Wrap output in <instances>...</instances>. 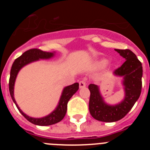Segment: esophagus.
Listing matches in <instances>:
<instances>
[{"instance_id":"1","label":"esophagus","mask_w":150,"mask_h":150,"mask_svg":"<svg viewBox=\"0 0 150 150\" xmlns=\"http://www.w3.org/2000/svg\"><path fill=\"white\" fill-rule=\"evenodd\" d=\"M86 81H81L79 82V86H80V88H81L86 87Z\"/></svg>"}]
</instances>
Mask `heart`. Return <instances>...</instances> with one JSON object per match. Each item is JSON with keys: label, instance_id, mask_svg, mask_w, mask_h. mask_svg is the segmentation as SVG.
<instances>
[{"label": "heart", "instance_id": "1", "mask_svg": "<svg viewBox=\"0 0 150 150\" xmlns=\"http://www.w3.org/2000/svg\"><path fill=\"white\" fill-rule=\"evenodd\" d=\"M106 64H107V61H106V60H102V61H101L100 63H99L100 66H104Z\"/></svg>", "mask_w": 150, "mask_h": 150}]
</instances>
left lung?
Returning <instances> with one entry per match:
<instances>
[{
	"label": "left lung",
	"instance_id": "obj_1",
	"mask_svg": "<svg viewBox=\"0 0 150 150\" xmlns=\"http://www.w3.org/2000/svg\"><path fill=\"white\" fill-rule=\"evenodd\" d=\"M126 61L120 67L115 69L114 74L123 76L125 96L121 103L115 106L104 102L99 88L90 84L89 112L92 117L102 122H115L125 117L139 98L142 86V65L137 56L129 49H115Z\"/></svg>",
	"mask_w": 150,
	"mask_h": 150
}]
</instances>
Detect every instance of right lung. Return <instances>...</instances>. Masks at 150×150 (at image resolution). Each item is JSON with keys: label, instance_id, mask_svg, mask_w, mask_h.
<instances>
[{"label": "right lung", "instance_id": "right-lung-1", "mask_svg": "<svg viewBox=\"0 0 150 150\" xmlns=\"http://www.w3.org/2000/svg\"><path fill=\"white\" fill-rule=\"evenodd\" d=\"M53 56H54L53 53L41 51L39 48H31V49H29L25 51L20 57L16 59L13 62V64H12L11 69L9 83H8L11 96L13 102L16 104V107L19 110V111L20 112L21 114L28 121L35 124V125L45 126V125H53V124L57 123V122L61 121L66 115L68 102L70 99V98L73 96L74 93H76V91L79 88V83H75L71 85V86H67L66 88H64L62 94L61 99L59 100V105L57 107V109L52 113L48 115V116L42 117V118H33V117H29L19 109V107H18V105L16 103L14 98H13V86H14L15 80H16V75H17L19 69L22 67L32 62L38 60L39 59L51 58Z\"/></svg>", "mask_w": 150, "mask_h": 150}]
</instances>
